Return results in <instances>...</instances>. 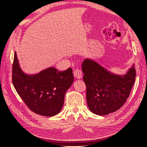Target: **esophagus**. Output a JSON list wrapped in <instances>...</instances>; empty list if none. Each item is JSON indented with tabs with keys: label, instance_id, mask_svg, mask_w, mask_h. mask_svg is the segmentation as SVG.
Wrapping results in <instances>:
<instances>
[{
	"label": "esophagus",
	"instance_id": "esophagus-1",
	"mask_svg": "<svg viewBox=\"0 0 147 147\" xmlns=\"http://www.w3.org/2000/svg\"><path fill=\"white\" fill-rule=\"evenodd\" d=\"M74 75L75 78L80 79L82 77V71L79 69H75L74 70Z\"/></svg>",
	"mask_w": 147,
	"mask_h": 147
}]
</instances>
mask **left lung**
<instances>
[{
    "label": "left lung",
    "instance_id": "1",
    "mask_svg": "<svg viewBox=\"0 0 147 147\" xmlns=\"http://www.w3.org/2000/svg\"><path fill=\"white\" fill-rule=\"evenodd\" d=\"M82 71L88 107L99 115H108L121 107L129 96L136 77L134 66L120 76L88 59L83 62Z\"/></svg>",
    "mask_w": 147,
    "mask_h": 147
}]
</instances>
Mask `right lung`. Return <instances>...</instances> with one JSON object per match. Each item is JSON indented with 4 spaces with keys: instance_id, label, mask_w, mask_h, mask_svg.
Returning a JSON list of instances; mask_svg holds the SVG:
<instances>
[{
    "instance_id": "1",
    "label": "right lung",
    "mask_w": 147,
    "mask_h": 147,
    "mask_svg": "<svg viewBox=\"0 0 147 147\" xmlns=\"http://www.w3.org/2000/svg\"><path fill=\"white\" fill-rule=\"evenodd\" d=\"M11 78L17 93L28 107L45 117H53L60 112L65 93L74 80L71 67L64 71L50 67L37 75H26L20 69L16 52Z\"/></svg>"
}]
</instances>
